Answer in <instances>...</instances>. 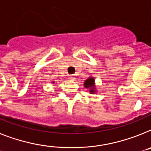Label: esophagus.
<instances>
[{
  "mask_svg": "<svg viewBox=\"0 0 151 151\" xmlns=\"http://www.w3.org/2000/svg\"><path fill=\"white\" fill-rule=\"evenodd\" d=\"M75 78L76 77L74 75H69V77H68V78H69L70 81H74Z\"/></svg>",
  "mask_w": 151,
  "mask_h": 151,
  "instance_id": "34e87169",
  "label": "esophagus"
}]
</instances>
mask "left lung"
<instances>
[{
    "label": "left lung",
    "mask_w": 151,
    "mask_h": 151,
    "mask_svg": "<svg viewBox=\"0 0 151 151\" xmlns=\"http://www.w3.org/2000/svg\"><path fill=\"white\" fill-rule=\"evenodd\" d=\"M83 86L85 88L89 89V92L92 94L97 93V91H96V85H95V79L93 77H90L86 80L84 83H83Z\"/></svg>",
    "instance_id": "8db88e82"
}]
</instances>
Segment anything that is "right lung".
I'll return each instance as SVG.
<instances>
[{
    "mask_svg": "<svg viewBox=\"0 0 151 151\" xmlns=\"http://www.w3.org/2000/svg\"><path fill=\"white\" fill-rule=\"evenodd\" d=\"M52 83H54V81H52Z\"/></svg>",
    "mask_w": 151,
    "mask_h": 151,
    "instance_id": "add662e5",
    "label": "right lung"
}]
</instances>
